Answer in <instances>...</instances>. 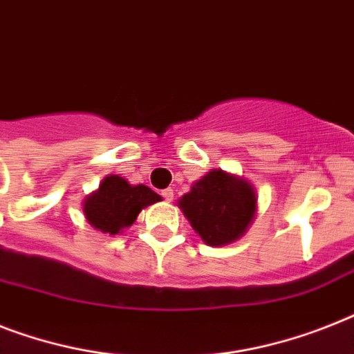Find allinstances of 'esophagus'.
<instances>
[{
    "label": "esophagus",
    "mask_w": 354,
    "mask_h": 354,
    "mask_svg": "<svg viewBox=\"0 0 354 354\" xmlns=\"http://www.w3.org/2000/svg\"><path fill=\"white\" fill-rule=\"evenodd\" d=\"M162 196L165 202H172V200H174V192H172V189H163Z\"/></svg>",
    "instance_id": "1"
}]
</instances>
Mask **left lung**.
I'll list each match as a JSON object with an SVG mask.
<instances>
[{"mask_svg":"<svg viewBox=\"0 0 354 354\" xmlns=\"http://www.w3.org/2000/svg\"><path fill=\"white\" fill-rule=\"evenodd\" d=\"M257 200L247 180L212 169L178 200V207L207 245L220 247L247 231L257 214Z\"/></svg>","mask_w":354,"mask_h":354,"instance_id":"obj_1","label":"left lung"}]
</instances>
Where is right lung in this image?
<instances>
[{
    "mask_svg": "<svg viewBox=\"0 0 354 354\" xmlns=\"http://www.w3.org/2000/svg\"><path fill=\"white\" fill-rule=\"evenodd\" d=\"M160 200L147 185H131L125 178L111 174L83 200V214L97 231L118 234L134 223L142 209Z\"/></svg>",
    "mask_w": 354,
    "mask_h": 354,
    "instance_id": "obj_1",
    "label": "right lung"
}]
</instances>
